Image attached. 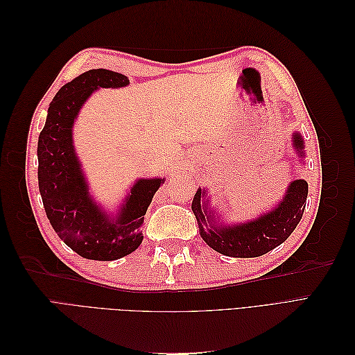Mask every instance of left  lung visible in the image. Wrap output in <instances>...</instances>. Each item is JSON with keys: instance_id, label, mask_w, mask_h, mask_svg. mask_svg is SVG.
Returning a JSON list of instances; mask_svg holds the SVG:
<instances>
[{"instance_id": "obj_1", "label": "left lung", "mask_w": 355, "mask_h": 355, "mask_svg": "<svg viewBox=\"0 0 355 355\" xmlns=\"http://www.w3.org/2000/svg\"><path fill=\"white\" fill-rule=\"evenodd\" d=\"M292 146L299 157L305 158L304 137L292 133ZM308 196V184L304 179L288 182L283 198L275 206L250 220L227 223L222 214L210 207L209 189L198 188L191 209L194 211L200 235L209 247L231 257H257L284 243L302 219Z\"/></svg>"}]
</instances>
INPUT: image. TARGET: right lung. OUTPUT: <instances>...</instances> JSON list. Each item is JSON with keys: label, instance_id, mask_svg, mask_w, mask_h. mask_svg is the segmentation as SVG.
I'll list each match as a JSON object with an SVG mask.
<instances>
[{"label": "right lung", "instance_id": "obj_1", "mask_svg": "<svg viewBox=\"0 0 355 355\" xmlns=\"http://www.w3.org/2000/svg\"><path fill=\"white\" fill-rule=\"evenodd\" d=\"M130 84L123 73L90 69L67 83L53 98L38 137V187L53 230L85 259L115 261L135 252L144 240L145 213L166 178H139L116 210H106L92 196L73 146V124L99 89Z\"/></svg>", "mask_w": 355, "mask_h": 355}]
</instances>
